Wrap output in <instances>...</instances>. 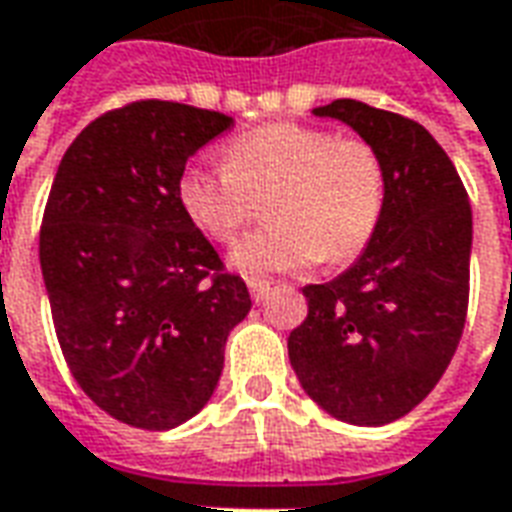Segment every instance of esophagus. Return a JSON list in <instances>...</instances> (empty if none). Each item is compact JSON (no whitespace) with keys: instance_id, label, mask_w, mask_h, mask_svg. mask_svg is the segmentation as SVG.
<instances>
[{"instance_id":"1","label":"esophagus","mask_w":512,"mask_h":512,"mask_svg":"<svg viewBox=\"0 0 512 512\" xmlns=\"http://www.w3.org/2000/svg\"><path fill=\"white\" fill-rule=\"evenodd\" d=\"M246 285H249V293H252V299H255V302H263V299L268 296V288H271L266 280H255V277H252V280H246Z\"/></svg>"}]
</instances>
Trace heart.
<instances>
[{
	"mask_svg": "<svg viewBox=\"0 0 512 512\" xmlns=\"http://www.w3.org/2000/svg\"><path fill=\"white\" fill-rule=\"evenodd\" d=\"M385 194L374 146L291 121L238 135L224 149V169L191 163L177 177L185 219L219 244L238 238L255 199L271 196V227L230 252V266L244 274H291L324 257L352 260L380 227Z\"/></svg>",
	"mask_w": 512,
	"mask_h": 512,
	"instance_id": "b5f03b06",
	"label": "heart"
}]
</instances>
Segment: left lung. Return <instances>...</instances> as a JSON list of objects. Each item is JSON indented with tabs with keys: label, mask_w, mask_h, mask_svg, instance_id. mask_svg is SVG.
Listing matches in <instances>:
<instances>
[{
	"label": "left lung",
	"mask_w": 512,
	"mask_h": 512,
	"mask_svg": "<svg viewBox=\"0 0 512 512\" xmlns=\"http://www.w3.org/2000/svg\"><path fill=\"white\" fill-rule=\"evenodd\" d=\"M382 157L388 194L363 255L305 285L307 318L288 335L305 393L332 418L382 427L410 413L455 355L468 307L471 205L441 144L413 119L357 99L313 110Z\"/></svg>",
	"instance_id": "1"
}]
</instances>
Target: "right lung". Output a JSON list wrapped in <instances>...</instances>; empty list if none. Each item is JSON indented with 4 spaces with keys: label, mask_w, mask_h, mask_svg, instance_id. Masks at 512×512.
Instances as JSON below:
<instances>
[{
    "label": "right lung",
    "mask_w": 512,
    "mask_h": 512,
    "mask_svg": "<svg viewBox=\"0 0 512 512\" xmlns=\"http://www.w3.org/2000/svg\"><path fill=\"white\" fill-rule=\"evenodd\" d=\"M232 127L216 110L144 99L91 121L57 166L41 271L63 357L88 399L138 430L210 402L246 282L185 219L177 177Z\"/></svg>",
    "instance_id": "add662e5"
}]
</instances>
